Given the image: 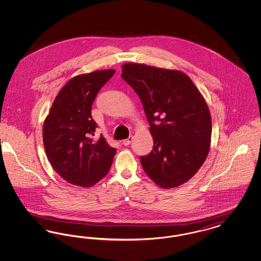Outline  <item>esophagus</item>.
I'll use <instances>...</instances> for the list:
<instances>
[{
    "instance_id": "34e87169",
    "label": "esophagus",
    "mask_w": 261,
    "mask_h": 261,
    "mask_svg": "<svg viewBox=\"0 0 261 261\" xmlns=\"http://www.w3.org/2000/svg\"><path fill=\"white\" fill-rule=\"evenodd\" d=\"M133 141V137L130 136L128 139H126V140H123V142H122V144L124 145V146H128V145H130L131 144V142Z\"/></svg>"
}]
</instances>
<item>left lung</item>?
Segmentation results:
<instances>
[{"label": "left lung", "instance_id": "obj_1", "mask_svg": "<svg viewBox=\"0 0 261 261\" xmlns=\"http://www.w3.org/2000/svg\"><path fill=\"white\" fill-rule=\"evenodd\" d=\"M121 76L139 96L150 126L153 148L140 159L144 171L162 189L186 183L211 149L212 125L205 99L179 70L127 62Z\"/></svg>", "mask_w": 261, "mask_h": 261}]
</instances>
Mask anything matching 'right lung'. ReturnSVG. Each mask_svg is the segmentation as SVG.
I'll return each mask as SVG.
<instances>
[{
    "label": "right lung",
    "mask_w": 261,
    "mask_h": 261,
    "mask_svg": "<svg viewBox=\"0 0 261 261\" xmlns=\"http://www.w3.org/2000/svg\"><path fill=\"white\" fill-rule=\"evenodd\" d=\"M114 69L97 70L71 78L59 92L43 125V142L55 171L68 183L90 188L112 166L116 149L102 136L92 135L97 124L91 109L99 89Z\"/></svg>",
    "instance_id": "add662e5"
}]
</instances>
